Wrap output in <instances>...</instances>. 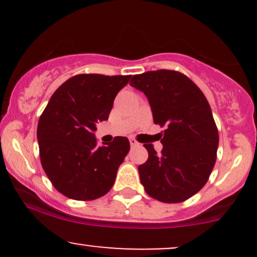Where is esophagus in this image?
Segmentation results:
<instances>
[{
    "mask_svg": "<svg viewBox=\"0 0 257 257\" xmlns=\"http://www.w3.org/2000/svg\"><path fill=\"white\" fill-rule=\"evenodd\" d=\"M129 143H131V146H138L139 143L135 139H129Z\"/></svg>",
    "mask_w": 257,
    "mask_h": 257,
    "instance_id": "esophagus-1",
    "label": "esophagus"
}]
</instances>
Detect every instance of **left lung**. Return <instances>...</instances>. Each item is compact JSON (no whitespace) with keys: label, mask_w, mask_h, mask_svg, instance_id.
Listing matches in <instances>:
<instances>
[{"label":"left lung","mask_w":257,"mask_h":257,"mask_svg":"<svg viewBox=\"0 0 257 257\" xmlns=\"http://www.w3.org/2000/svg\"><path fill=\"white\" fill-rule=\"evenodd\" d=\"M131 85L147 96L153 122L166 128L161 153L144 144L149 158L138 168L141 184L159 202H184L202 190L216 161L219 133L210 105L187 76L173 70L135 75Z\"/></svg>","instance_id":"left-lung-1"}]
</instances>
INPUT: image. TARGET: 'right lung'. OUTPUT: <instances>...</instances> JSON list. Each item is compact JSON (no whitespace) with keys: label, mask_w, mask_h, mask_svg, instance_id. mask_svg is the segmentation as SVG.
I'll return each instance as SVG.
<instances>
[{"label":"right lung","mask_w":257,"mask_h":257,"mask_svg":"<svg viewBox=\"0 0 257 257\" xmlns=\"http://www.w3.org/2000/svg\"><path fill=\"white\" fill-rule=\"evenodd\" d=\"M132 76L76 75L53 94L37 125L41 164L64 196L93 200L105 196L131 144L116 137L99 145L95 124L108 118L113 100Z\"/></svg>","instance_id":"obj_1"}]
</instances>
